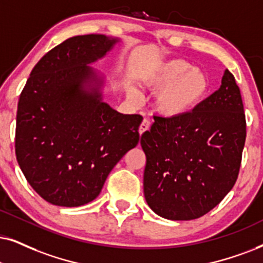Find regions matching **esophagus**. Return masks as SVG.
I'll return each mask as SVG.
<instances>
[{"mask_svg": "<svg viewBox=\"0 0 263 263\" xmlns=\"http://www.w3.org/2000/svg\"><path fill=\"white\" fill-rule=\"evenodd\" d=\"M149 128H151V121H149L148 119H144V120L142 121L141 126H139V135L144 134V132L148 131Z\"/></svg>", "mask_w": 263, "mask_h": 263, "instance_id": "1", "label": "esophagus"}]
</instances>
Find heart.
<instances>
[{"label":"heart","instance_id":"heart-1","mask_svg":"<svg viewBox=\"0 0 263 263\" xmlns=\"http://www.w3.org/2000/svg\"><path fill=\"white\" fill-rule=\"evenodd\" d=\"M141 84L156 92L154 107L166 118L192 114L204 104L211 91L209 75L181 58L162 62L144 71ZM132 97H137L135 91Z\"/></svg>","mask_w":263,"mask_h":263}]
</instances>
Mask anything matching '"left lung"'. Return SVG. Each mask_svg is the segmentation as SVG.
Wrapping results in <instances>:
<instances>
[{"mask_svg":"<svg viewBox=\"0 0 263 263\" xmlns=\"http://www.w3.org/2000/svg\"><path fill=\"white\" fill-rule=\"evenodd\" d=\"M154 120L141 137L145 200L167 220L201 217L233 188L240 170L247 120L233 74L226 70L221 87L192 114Z\"/></svg>","mask_w":263,"mask_h":263,"instance_id":"1","label":"left lung"}]
</instances>
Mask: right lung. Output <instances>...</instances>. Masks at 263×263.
I'll list each match as a JSON object with an SVG mask.
<instances>
[{
  "instance_id": "right-lung-1",
  "label": "right lung",
  "mask_w": 263,
  "mask_h": 263,
  "mask_svg": "<svg viewBox=\"0 0 263 263\" xmlns=\"http://www.w3.org/2000/svg\"><path fill=\"white\" fill-rule=\"evenodd\" d=\"M115 39L81 35L65 40L34 66L16 111L15 155L26 181L46 201L75 208L95 200L108 175L138 144L143 118L102 102L88 63Z\"/></svg>"
}]
</instances>
